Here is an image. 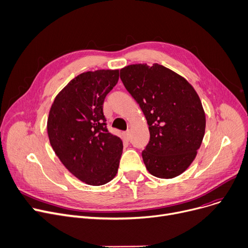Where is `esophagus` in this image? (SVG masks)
<instances>
[{"mask_svg": "<svg viewBox=\"0 0 248 248\" xmlns=\"http://www.w3.org/2000/svg\"><path fill=\"white\" fill-rule=\"evenodd\" d=\"M125 135H126V138L129 140V139H130L131 138V131L130 130H129V129H127V130H126V132H125Z\"/></svg>", "mask_w": 248, "mask_h": 248, "instance_id": "34e87169", "label": "esophagus"}]
</instances>
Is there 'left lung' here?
<instances>
[{"label": "left lung", "mask_w": 248, "mask_h": 248, "mask_svg": "<svg viewBox=\"0 0 248 248\" xmlns=\"http://www.w3.org/2000/svg\"><path fill=\"white\" fill-rule=\"evenodd\" d=\"M120 78L149 126L150 139L142 151L147 170L160 179L180 175L195 159L205 134L198 93L186 78L158 63L125 66Z\"/></svg>", "instance_id": "obj_1"}]
</instances>
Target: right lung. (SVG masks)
<instances>
[{"instance_id": "right-lung-1", "label": "right lung", "mask_w": 248, "mask_h": 248, "mask_svg": "<svg viewBox=\"0 0 248 248\" xmlns=\"http://www.w3.org/2000/svg\"><path fill=\"white\" fill-rule=\"evenodd\" d=\"M119 79V70L82 73L58 93L47 119V133L57 157L76 178L91 186L112 181L123 150L108 131L103 104Z\"/></svg>"}]
</instances>
